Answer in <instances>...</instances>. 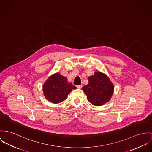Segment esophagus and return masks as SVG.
<instances>
[{"instance_id": "esophagus-1", "label": "esophagus", "mask_w": 152, "mask_h": 152, "mask_svg": "<svg viewBox=\"0 0 152 152\" xmlns=\"http://www.w3.org/2000/svg\"><path fill=\"white\" fill-rule=\"evenodd\" d=\"M76 87H77V88L80 89V88H82V85H79V86H77Z\"/></svg>"}]
</instances>
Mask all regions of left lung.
Instances as JSON below:
<instances>
[{"instance_id": "8db88e82", "label": "left lung", "mask_w": 152, "mask_h": 152, "mask_svg": "<svg viewBox=\"0 0 152 152\" xmlns=\"http://www.w3.org/2000/svg\"><path fill=\"white\" fill-rule=\"evenodd\" d=\"M88 83L82 87L88 101L94 106H102L108 102L114 92V85L109 77L99 71L88 77Z\"/></svg>"}]
</instances>
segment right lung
I'll return each instance as SVG.
<instances>
[{
	"instance_id": "1",
	"label": "right lung",
	"mask_w": 152,
	"mask_h": 152,
	"mask_svg": "<svg viewBox=\"0 0 152 152\" xmlns=\"http://www.w3.org/2000/svg\"><path fill=\"white\" fill-rule=\"evenodd\" d=\"M77 88L68 82L66 77L59 73L51 75L43 86L45 98L53 104H59L65 100L72 91Z\"/></svg>"
}]
</instances>
